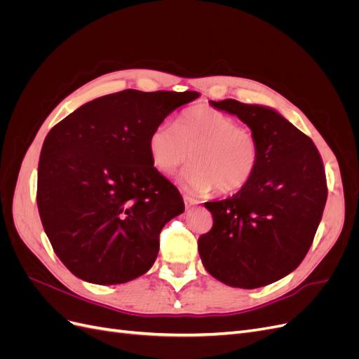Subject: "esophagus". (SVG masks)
<instances>
[{"mask_svg": "<svg viewBox=\"0 0 359 359\" xmlns=\"http://www.w3.org/2000/svg\"><path fill=\"white\" fill-rule=\"evenodd\" d=\"M182 199H184V203H186V208H191V206H196V205H199V201H196V199H193V198L187 196V194H184Z\"/></svg>", "mask_w": 359, "mask_h": 359, "instance_id": "esophagus-1", "label": "esophagus"}]
</instances>
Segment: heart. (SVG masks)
I'll return each instance as SVG.
<instances>
[{
  "label": "heart",
  "mask_w": 359,
  "mask_h": 359,
  "mask_svg": "<svg viewBox=\"0 0 359 359\" xmlns=\"http://www.w3.org/2000/svg\"><path fill=\"white\" fill-rule=\"evenodd\" d=\"M148 149L153 165L163 173H172L189 156L193 158L177 178L190 193L240 190L255 177L260 160L252 130L208 106L191 107L173 126H156Z\"/></svg>",
  "instance_id": "b5f03b06"
}]
</instances>
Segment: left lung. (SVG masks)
Listing matches in <instances>:
<instances>
[{"instance_id":"left-lung-1","label":"left lung","mask_w":359,"mask_h":359,"mask_svg":"<svg viewBox=\"0 0 359 359\" xmlns=\"http://www.w3.org/2000/svg\"><path fill=\"white\" fill-rule=\"evenodd\" d=\"M210 104L250 127L260 160L232 198L205 203L214 224L199 238V255L222 283L262 287L290 274L309 252L328 196L323 163L313 140L273 107L233 99Z\"/></svg>"}]
</instances>
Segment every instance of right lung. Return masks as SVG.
Here are the masks:
<instances>
[{"label": "right lung", "mask_w": 359, "mask_h": 359, "mask_svg": "<svg viewBox=\"0 0 359 359\" xmlns=\"http://www.w3.org/2000/svg\"><path fill=\"white\" fill-rule=\"evenodd\" d=\"M196 91L126 90L82 104L43 142L37 206L43 229L72 274L121 285L145 274L158 235L184 202L154 168L148 139Z\"/></svg>", "instance_id": "add662e5"}]
</instances>
